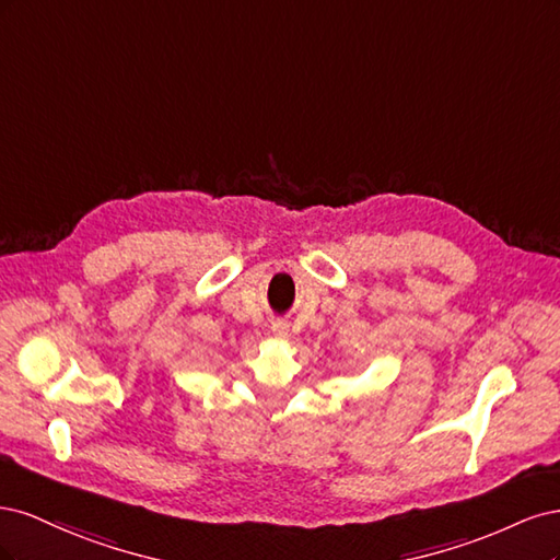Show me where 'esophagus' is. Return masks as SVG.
<instances>
[{"label":"esophagus","instance_id":"obj_1","mask_svg":"<svg viewBox=\"0 0 560 560\" xmlns=\"http://www.w3.org/2000/svg\"><path fill=\"white\" fill-rule=\"evenodd\" d=\"M270 329H273V334H276V338H287V336H290V327H287L284 325V322H273V327H270Z\"/></svg>","mask_w":560,"mask_h":560}]
</instances>
